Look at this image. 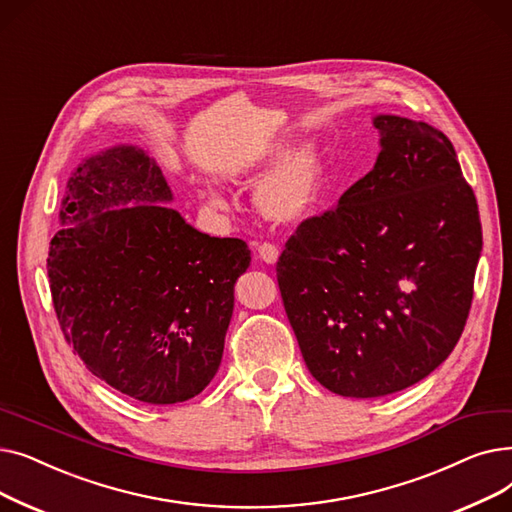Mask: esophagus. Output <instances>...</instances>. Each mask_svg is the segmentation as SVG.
<instances>
[{
	"mask_svg": "<svg viewBox=\"0 0 512 512\" xmlns=\"http://www.w3.org/2000/svg\"><path fill=\"white\" fill-rule=\"evenodd\" d=\"M258 256L266 264H275L279 260V250H277V246H273V243H262V246L258 248Z\"/></svg>",
	"mask_w": 512,
	"mask_h": 512,
	"instance_id": "obj_1",
	"label": "esophagus"
}]
</instances>
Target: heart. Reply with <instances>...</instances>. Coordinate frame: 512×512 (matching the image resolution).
<instances>
[{"instance_id": "b5f03b06", "label": "heart", "mask_w": 512, "mask_h": 512, "mask_svg": "<svg viewBox=\"0 0 512 512\" xmlns=\"http://www.w3.org/2000/svg\"><path fill=\"white\" fill-rule=\"evenodd\" d=\"M269 166L254 187L256 212L273 225H300L319 210L327 179L329 150L321 137H306L291 143L289 137L275 139L258 160L256 168ZM202 198L214 210L227 208L225 198L212 187L202 189Z\"/></svg>"}]
</instances>
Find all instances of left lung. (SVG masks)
<instances>
[{
    "mask_svg": "<svg viewBox=\"0 0 512 512\" xmlns=\"http://www.w3.org/2000/svg\"><path fill=\"white\" fill-rule=\"evenodd\" d=\"M373 127L371 173L304 221L277 262L308 371L346 398L396 394L440 367L465 329L481 256L477 200L450 139L396 114Z\"/></svg>",
    "mask_w": 512,
    "mask_h": 512,
    "instance_id": "8db88e82",
    "label": "left lung"
}]
</instances>
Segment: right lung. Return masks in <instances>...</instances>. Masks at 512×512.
Here are the masks:
<instances>
[{"label":"right lung","mask_w":512,"mask_h":512,"mask_svg":"<svg viewBox=\"0 0 512 512\" xmlns=\"http://www.w3.org/2000/svg\"><path fill=\"white\" fill-rule=\"evenodd\" d=\"M160 166L137 145L70 175L47 256L66 342L85 367L145 404L198 396L221 367L248 243L185 223Z\"/></svg>","instance_id":"1"}]
</instances>
